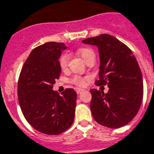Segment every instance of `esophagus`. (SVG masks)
I'll return each mask as SVG.
<instances>
[{"instance_id": "obj_1", "label": "esophagus", "mask_w": 154, "mask_h": 154, "mask_svg": "<svg viewBox=\"0 0 154 154\" xmlns=\"http://www.w3.org/2000/svg\"><path fill=\"white\" fill-rule=\"evenodd\" d=\"M76 92H77V94H79L82 92H83V90L82 89H76Z\"/></svg>"}]
</instances>
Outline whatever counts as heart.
Here are the masks:
<instances>
[{
  "label": "heart",
  "mask_w": 154,
  "mask_h": 154,
  "mask_svg": "<svg viewBox=\"0 0 154 154\" xmlns=\"http://www.w3.org/2000/svg\"><path fill=\"white\" fill-rule=\"evenodd\" d=\"M77 53L79 54L80 56H82V59L86 61L88 59L91 57V56H94L95 54L94 52L92 49L88 48H80L77 50ZM69 55L68 53L62 54L60 59H59V66L62 70H65L68 68V64H69ZM90 80V77H80L77 75H75L70 79V82L73 84V85L80 86V87H83L86 85L87 82Z\"/></svg>",
  "instance_id": "b5f03b06"
}]
</instances>
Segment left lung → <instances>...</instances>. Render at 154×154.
Segmentation results:
<instances>
[{
  "instance_id": "8db88e82",
  "label": "left lung",
  "mask_w": 154,
  "mask_h": 154,
  "mask_svg": "<svg viewBox=\"0 0 154 154\" xmlns=\"http://www.w3.org/2000/svg\"><path fill=\"white\" fill-rule=\"evenodd\" d=\"M82 42L98 47L100 68L95 85L109 87L106 94L90 90L94 119L111 128L126 125L136 116L143 98L142 74L137 59L128 46L107 34Z\"/></svg>"
}]
</instances>
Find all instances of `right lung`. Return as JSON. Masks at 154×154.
I'll return each mask as SVG.
<instances>
[{
  "label": "right lung",
  "instance_id": "right-lung-1",
  "mask_svg": "<svg viewBox=\"0 0 154 154\" xmlns=\"http://www.w3.org/2000/svg\"><path fill=\"white\" fill-rule=\"evenodd\" d=\"M63 43L49 42L30 52L20 72L17 96L26 121L38 132L59 135L66 131L74 120L77 94L68 88L60 95L52 90L61 74L59 58Z\"/></svg>",
  "mask_w": 154,
  "mask_h": 154
}]
</instances>
